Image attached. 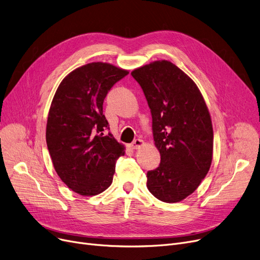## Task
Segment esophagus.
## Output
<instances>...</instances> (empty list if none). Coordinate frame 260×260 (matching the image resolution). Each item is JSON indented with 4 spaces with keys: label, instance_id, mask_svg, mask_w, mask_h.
Instances as JSON below:
<instances>
[{
    "label": "esophagus",
    "instance_id": "34e87169",
    "mask_svg": "<svg viewBox=\"0 0 260 260\" xmlns=\"http://www.w3.org/2000/svg\"><path fill=\"white\" fill-rule=\"evenodd\" d=\"M144 141L141 139H136L132 144H131V148L132 149H138L140 147H142L144 145Z\"/></svg>",
    "mask_w": 260,
    "mask_h": 260
}]
</instances>
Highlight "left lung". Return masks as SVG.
<instances>
[{
  "label": "left lung",
  "mask_w": 260,
  "mask_h": 260,
  "mask_svg": "<svg viewBox=\"0 0 260 260\" xmlns=\"http://www.w3.org/2000/svg\"><path fill=\"white\" fill-rule=\"evenodd\" d=\"M153 118V135L161 162L146 174L157 199L175 203L193 194L213 159V125L202 94L179 67L159 60L136 68Z\"/></svg>",
  "instance_id": "left-lung-1"
}]
</instances>
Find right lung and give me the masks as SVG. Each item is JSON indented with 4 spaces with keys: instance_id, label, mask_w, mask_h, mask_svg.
I'll return each instance as SVG.
<instances>
[{
    "instance_id": "1",
    "label": "right lung",
    "mask_w": 260,
    "mask_h": 260,
    "mask_svg": "<svg viewBox=\"0 0 260 260\" xmlns=\"http://www.w3.org/2000/svg\"><path fill=\"white\" fill-rule=\"evenodd\" d=\"M128 71L92 62L76 68L60 83L47 117L46 143L61 180L82 196L98 195L112 184L124 145L111 133L103 101Z\"/></svg>"
}]
</instances>
